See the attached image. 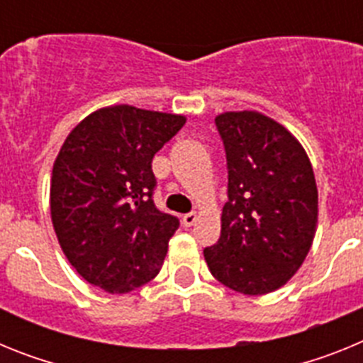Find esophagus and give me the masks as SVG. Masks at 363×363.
Here are the masks:
<instances>
[{
    "instance_id": "esophagus-1",
    "label": "esophagus",
    "mask_w": 363,
    "mask_h": 363,
    "mask_svg": "<svg viewBox=\"0 0 363 363\" xmlns=\"http://www.w3.org/2000/svg\"><path fill=\"white\" fill-rule=\"evenodd\" d=\"M196 220H198V214L196 213H189V214H185L184 218H182V221H184L185 227H192V225H194V223H196Z\"/></svg>"
}]
</instances>
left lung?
Instances as JSON below:
<instances>
[{
  "instance_id": "obj_1",
  "label": "left lung",
  "mask_w": 363,
  "mask_h": 363,
  "mask_svg": "<svg viewBox=\"0 0 363 363\" xmlns=\"http://www.w3.org/2000/svg\"><path fill=\"white\" fill-rule=\"evenodd\" d=\"M216 127L227 156L221 234L203 256L236 293L280 289L303 264L318 221L309 156L284 125L256 111L223 112Z\"/></svg>"
}]
</instances>
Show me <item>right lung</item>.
<instances>
[{
	"mask_svg": "<svg viewBox=\"0 0 363 363\" xmlns=\"http://www.w3.org/2000/svg\"><path fill=\"white\" fill-rule=\"evenodd\" d=\"M185 116L114 105L79 121L60 149L50 216L67 259L89 284L123 294L152 280L179 227L156 209L152 158Z\"/></svg>",
	"mask_w": 363,
	"mask_h": 363,
	"instance_id": "add662e5",
	"label": "right lung"
}]
</instances>
